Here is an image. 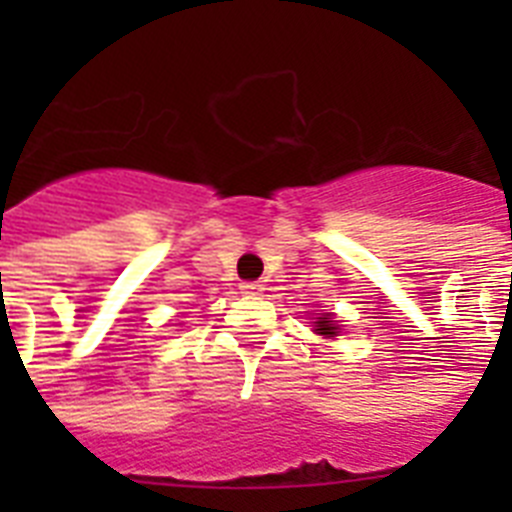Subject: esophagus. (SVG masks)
<instances>
[{
    "label": "esophagus",
    "mask_w": 512,
    "mask_h": 512,
    "mask_svg": "<svg viewBox=\"0 0 512 512\" xmlns=\"http://www.w3.org/2000/svg\"><path fill=\"white\" fill-rule=\"evenodd\" d=\"M241 292H243V295H261V292H264V284H261V282H243Z\"/></svg>",
    "instance_id": "obj_1"
}]
</instances>
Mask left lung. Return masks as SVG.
<instances>
[{
    "instance_id": "8db88e82",
    "label": "left lung",
    "mask_w": 512,
    "mask_h": 512,
    "mask_svg": "<svg viewBox=\"0 0 512 512\" xmlns=\"http://www.w3.org/2000/svg\"><path fill=\"white\" fill-rule=\"evenodd\" d=\"M318 333H323V336H336L338 328H336V320H330V315H325V318H318Z\"/></svg>"
}]
</instances>
